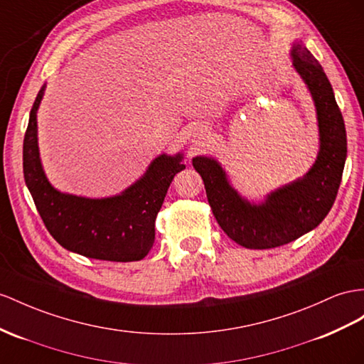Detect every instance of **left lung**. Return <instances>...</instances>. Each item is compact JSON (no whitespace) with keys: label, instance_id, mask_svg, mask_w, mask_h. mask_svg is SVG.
<instances>
[{"label":"left lung","instance_id":"8db88e82","mask_svg":"<svg viewBox=\"0 0 364 364\" xmlns=\"http://www.w3.org/2000/svg\"><path fill=\"white\" fill-rule=\"evenodd\" d=\"M294 66L315 101L320 127V152L301 180L275 191L263 204H250L230 188L220 164L212 158L192 160L204 181L208 201L225 234L246 249H271L291 243L312 230L328 215L337 198L348 154L346 127L321 64L295 43Z\"/></svg>","mask_w":364,"mask_h":364}]
</instances>
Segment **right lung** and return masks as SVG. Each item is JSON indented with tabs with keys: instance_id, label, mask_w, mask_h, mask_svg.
<instances>
[{
	"instance_id": "add662e5",
	"label": "right lung",
	"mask_w": 364,
	"mask_h": 364,
	"mask_svg": "<svg viewBox=\"0 0 364 364\" xmlns=\"http://www.w3.org/2000/svg\"><path fill=\"white\" fill-rule=\"evenodd\" d=\"M44 87L31 110L23 144L27 188L49 234L64 249L106 262H138L152 249L155 218L173 176L186 169L181 155H161L141 180L118 197L89 200L55 191L46 178L36 143V110Z\"/></svg>"
}]
</instances>
